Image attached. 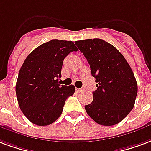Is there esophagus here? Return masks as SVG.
Wrapping results in <instances>:
<instances>
[{"label":"esophagus","mask_w":151,"mask_h":151,"mask_svg":"<svg viewBox=\"0 0 151 151\" xmlns=\"http://www.w3.org/2000/svg\"><path fill=\"white\" fill-rule=\"evenodd\" d=\"M76 90L78 91V92H82V91H84V88H77Z\"/></svg>","instance_id":"34e87169"}]
</instances>
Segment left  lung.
I'll return each instance as SVG.
<instances>
[{"label":"left lung","mask_w":151,"mask_h":151,"mask_svg":"<svg viewBox=\"0 0 151 151\" xmlns=\"http://www.w3.org/2000/svg\"><path fill=\"white\" fill-rule=\"evenodd\" d=\"M95 78L93 99L85 106L88 115L102 126L119 123L132 110L138 85L127 60L114 45L102 39L75 41Z\"/></svg>","instance_id":"left-lung-1"}]
</instances>
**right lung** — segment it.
Masks as SVG:
<instances>
[{"instance_id":"add662e5","label":"right lung","mask_w":151,"mask_h":151,"mask_svg":"<svg viewBox=\"0 0 151 151\" xmlns=\"http://www.w3.org/2000/svg\"><path fill=\"white\" fill-rule=\"evenodd\" d=\"M78 51L71 41L53 39L39 45L21 67L16 84L19 106L37 126H48L61 116L65 102L75 92L73 85H59L65 58Z\"/></svg>"}]
</instances>
